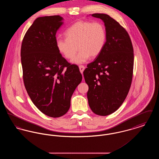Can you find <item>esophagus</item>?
Masks as SVG:
<instances>
[{"label":"esophagus","instance_id":"obj_1","mask_svg":"<svg viewBox=\"0 0 159 159\" xmlns=\"http://www.w3.org/2000/svg\"><path fill=\"white\" fill-rule=\"evenodd\" d=\"M84 66H79V70H80V73H83V71H84Z\"/></svg>","mask_w":159,"mask_h":159}]
</instances>
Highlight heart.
<instances>
[{
  "instance_id": "1",
  "label": "heart",
  "mask_w": 159,
  "mask_h": 159,
  "mask_svg": "<svg viewBox=\"0 0 159 159\" xmlns=\"http://www.w3.org/2000/svg\"><path fill=\"white\" fill-rule=\"evenodd\" d=\"M66 38H58L56 45L58 51L66 58H73L75 64H82L91 56H98L106 45L107 32L101 22L79 21L73 24L66 32ZM79 49H78V48Z\"/></svg>"
}]
</instances>
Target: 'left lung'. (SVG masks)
<instances>
[{"label": "left lung", "instance_id": "obj_1", "mask_svg": "<svg viewBox=\"0 0 159 159\" xmlns=\"http://www.w3.org/2000/svg\"><path fill=\"white\" fill-rule=\"evenodd\" d=\"M105 24L106 45L83 72L92 111L105 116L115 112L130 89L134 70V48L127 31L109 15L93 14Z\"/></svg>", "mask_w": 159, "mask_h": 159}]
</instances>
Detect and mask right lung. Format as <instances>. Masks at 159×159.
Here are the masks:
<instances>
[{"label": "right lung", "instance_id": "1", "mask_svg": "<svg viewBox=\"0 0 159 159\" xmlns=\"http://www.w3.org/2000/svg\"><path fill=\"white\" fill-rule=\"evenodd\" d=\"M60 15L39 17L25 33L21 48L23 78L33 104L46 116L59 117L70 107L71 95L82 80L77 66L62 57L56 33Z\"/></svg>", "mask_w": 159, "mask_h": 159}]
</instances>
